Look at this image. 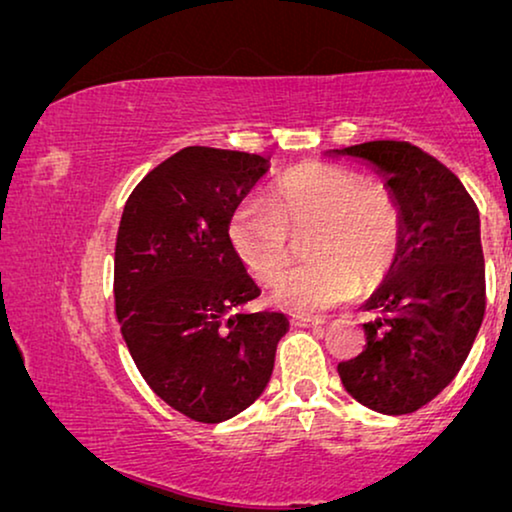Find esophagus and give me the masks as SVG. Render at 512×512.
Segmentation results:
<instances>
[{
	"label": "esophagus",
	"mask_w": 512,
	"mask_h": 512,
	"mask_svg": "<svg viewBox=\"0 0 512 512\" xmlns=\"http://www.w3.org/2000/svg\"><path fill=\"white\" fill-rule=\"evenodd\" d=\"M292 325H297V327H320L322 322V318H311V315H292Z\"/></svg>",
	"instance_id": "esophagus-1"
}]
</instances>
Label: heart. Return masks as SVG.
<instances>
[{
  "mask_svg": "<svg viewBox=\"0 0 512 512\" xmlns=\"http://www.w3.org/2000/svg\"><path fill=\"white\" fill-rule=\"evenodd\" d=\"M308 259L287 273L273 301L294 313H318L373 287L397 262L406 236L403 201L383 181L331 162L285 171L266 204L248 201L229 220L236 255L257 283L271 285L290 266L304 239Z\"/></svg>",
  "mask_w": 512,
  "mask_h": 512,
  "instance_id": "obj_1",
  "label": "heart"
}]
</instances>
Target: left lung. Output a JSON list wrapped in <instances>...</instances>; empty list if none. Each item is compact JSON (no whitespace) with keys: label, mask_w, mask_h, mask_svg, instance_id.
Masks as SVG:
<instances>
[{"label":"left lung","mask_w":512,"mask_h":512,"mask_svg":"<svg viewBox=\"0 0 512 512\" xmlns=\"http://www.w3.org/2000/svg\"><path fill=\"white\" fill-rule=\"evenodd\" d=\"M336 153L376 164L406 211L397 262L364 304V350L338 364V376L362 406L406 415L452 383L485 318L478 206L445 164L408 141Z\"/></svg>","instance_id":"obj_1"}]
</instances>
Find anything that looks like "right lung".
Instances as JSON below:
<instances>
[{
  "label": "right lung",
  "instance_id": "obj_1",
  "mask_svg": "<svg viewBox=\"0 0 512 512\" xmlns=\"http://www.w3.org/2000/svg\"><path fill=\"white\" fill-rule=\"evenodd\" d=\"M262 155L187 146L129 194L115 239V318L150 390L215 424L264 392L287 318L259 297L229 220L264 176Z\"/></svg>",
  "mask_w": 512,
  "mask_h": 512
}]
</instances>
